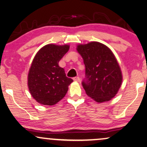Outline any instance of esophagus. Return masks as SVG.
I'll list each match as a JSON object with an SVG mask.
<instances>
[{
    "mask_svg": "<svg viewBox=\"0 0 147 147\" xmlns=\"http://www.w3.org/2000/svg\"><path fill=\"white\" fill-rule=\"evenodd\" d=\"M74 80L75 81V82H79L80 81V78L79 77H75V78H74Z\"/></svg>",
    "mask_w": 147,
    "mask_h": 147,
    "instance_id": "34e87169",
    "label": "esophagus"
}]
</instances>
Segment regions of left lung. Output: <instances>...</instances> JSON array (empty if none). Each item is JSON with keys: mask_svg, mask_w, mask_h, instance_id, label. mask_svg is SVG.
Wrapping results in <instances>:
<instances>
[{"mask_svg": "<svg viewBox=\"0 0 147 147\" xmlns=\"http://www.w3.org/2000/svg\"><path fill=\"white\" fill-rule=\"evenodd\" d=\"M77 51L85 65L83 88L86 95L98 103L111 100L119 91L123 76L115 56L103 43L92 41L80 44Z\"/></svg>", "mask_w": 147, "mask_h": 147, "instance_id": "1", "label": "left lung"}]
</instances>
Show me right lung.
I'll use <instances>...</instances> for the list:
<instances>
[{
  "label": "right lung",
  "mask_w": 147,
  "mask_h": 147,
  "mask_svg": "<svg viewBox=\"0 0 147 147\" xmlns=\"http://www.w3.org/2000/svg\"><path fill=\"white\" fill-rule=\"evenodd\" d=\"M69 49V45L48 44L37 52L32 60L28 86L32 97L39 104L53 106L66 95L73 80L66 76L59 62Z\"/></svg>",
  "instance_id": "add662e5"
}]
</instances>
